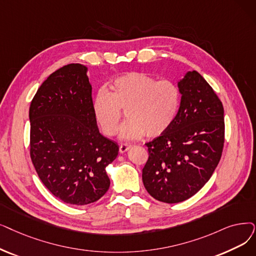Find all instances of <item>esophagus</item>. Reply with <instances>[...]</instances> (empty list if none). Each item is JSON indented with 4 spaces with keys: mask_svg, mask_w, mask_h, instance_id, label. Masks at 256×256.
<instances>
[{
    "mask_svg": "<svg viewBox=\"0 0 256 256\" xmlns=\"http://www.w3.org/2000/svg\"><path fill=\"white\" fill-rule=\"evenodd\" d=\"M130 148H132L130 144H121V146H119V152H128Z\"/></svg>",
    "mask_w": 256,
    "mask_h": 256,
    "instance_id": "esophagus-1",
    "label": "esophagus"
}]
</instances>
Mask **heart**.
<instances>
[{
	"mask_svg": "<svg viewBox=\"0 0 256 256\" xmlns=\"http://www.w3.org/2000/svg\"><path fill=\"white\" fill-rule=\"evenodd\" d=\"M180 102V90L172 80H157L146 73L132 72L116 78L110 92L99 91L92 108L97 124L110 137L117 134L122 110H126L128 120L121 126L119 137L134 141L164 134L176 119Z\"/></svg>",
	"mask_w": 256,
	"mask_h": 256,
	"instance_id": "heart-1",
	"label": "heart"
}]
</instances>
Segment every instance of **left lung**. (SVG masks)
<instances>
[{
	"label": "left lung",
	"mask_w": 256,
	"mask_h": 256,
	"mask_svg": "<svg viewBox=\"0 0 256 256\" xmlns=\"http://www.w3.org/2000/svg\"><path fill=\"white\" fill-rule=\"evenodd\" d=\"M178 88L179 112L164 134L146 143L150 156L142 170L148 192L168 204L190 198L208 182L225 140L224 108L204 77L190 71Z\"/></svg>",
	"instance_id": "8db88e82"
}]
</instances>
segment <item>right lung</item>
Masks as SVG:
<instances>
[{
	"label": "right lung",
	"mask_w": 256,
	"mask_h": 256,
	"mask_svg": "<svg viewBox=\"0 0 256 256\" xmlns=\"http://www.w3.org/2000/svg\"><path fill=\"white\" fill-rule=\"evenodd\" d=\"M88 68L70 64L38 88L30 108V157L40 181L62 202L82 206L108 190L106 168L119 146L99 132Z\"/></svg>",
	"instance_id": "obj_1"
}]
</instances>
